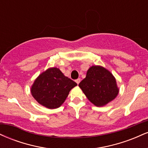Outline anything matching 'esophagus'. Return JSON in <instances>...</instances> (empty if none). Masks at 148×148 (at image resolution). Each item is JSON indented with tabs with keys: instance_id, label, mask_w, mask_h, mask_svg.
I'll return each instance as SVG.
<instances>
[{
	"instance_id": "34e87169",
	"label": "esophagus",
	"mask_w": 148,
	"mask_h": 148,
	"mask_svg": "<svg viewBox=\"0 0 148 148\" xmlns=\"http://www.w3.org/2000/svg\"><path fill=\"white\" fill-rule=\"evenodd\" d=\"M75 81H76V84H79L80 81H81V79H77Z\"/></svg>"
}]
</instances>
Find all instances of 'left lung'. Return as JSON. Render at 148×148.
Wrapping results in <instances>:
<instances>
[{"instance_id":"obj_1","label":"left lung","mask_w":148,"mask_h":148,"mask_svg":"<svg viewBox=\"0 0 148 148\" xmlns=\"http://www.w3.org/2000/svg\"><path fill=\"white\" fill-rule=\"evenodd\" d=\"M79 86L86 97L96 106H103L116 97L119 92L116 80L108 69L92 66Z\"/></svg>"}]
</instances>
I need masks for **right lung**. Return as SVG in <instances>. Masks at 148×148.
<instances>
[{"instance_id": "add662e5", "label": "right lung", "mask_w": 148, "mask_h": 148, "mask_svg": "<svg viewBox=\"0 0 148 148\" xmlns=\"http://www.w3.org/2000/svg\"><path fill=\"white\" fill-rule=\"evenodd\" d=\"M77 86L56 67L49 68L39 75L32 86V95L39 103L51 109L60 107L69 91Z\"/></svg>"}]
</instances>
